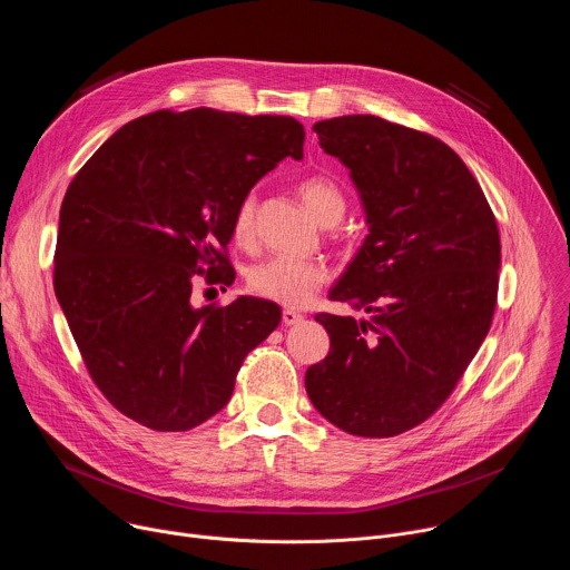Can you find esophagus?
<instances>
[{"label":"esophagus","mask_w":570,"mask_h":570,"mask_svg":"<svg viewBox=\"0 0 570 570\" xmlns=\"http://www.w3.org/2000/svg\"><path fill=\"white\" fill-rule=\"evenodd\" d=\"M304 320V315L299 311H293V308H284L282 311V322L284 327H293V324H299Z\"/></svg>","instance_id":"esophagus-1"}]
</instances>
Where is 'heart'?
<instances>
[{
  "mask_svg": "<svg viewBox=\"0 0 570 570\" xmlns=\"http://www.w3.org/2000/svg\"><path fill=\"white\" fill-rule=\"evenodd\" d=\"M297 194L313 218L322 225H336L347 209L343 189L324 176H308L297 185ZM229 234L236 246H250L255 238V196H243L229 223ZM330 279V268L317 259L275 257L248 273V288L262 299L282 306H304Z\"/></svg>",
  "mask_w": 570,
  "mask_h": 570,
  "instance_id": "heart-1",
  "label": "heart"
}]
</instances>
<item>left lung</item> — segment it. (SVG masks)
Here are the masks:
<instances>
[{
    "instance_id": "1",
    "label": "left lung",
    "mask_w": 570,
    "mask_h": 570,
    "mask_svg": "<svg viewBox=\"0 0 570 570\" xmlns=\"http://www.w3.org/2000/svg\"><path fill=\"white\" fill-rule=\"evenodd\" d=\"M361 194L370 234L330 299L370 313H317L332 347L306 370L317 413L358 438H394L451 396L492 327L501 236L460 155L374 115L313 126Z\"/></svg>"
}]
</instances>
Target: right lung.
<instances>
[{
    "instance_id": "1",
    "label": "right lung",
    "mask_w": 570,
    "mask_h": 570,
    "mask_svg": "<svg viewBox=\"0 0 570 570\" xmlns=\"http://www.w3.org/2000/svg\"><path fill=\"white\" fill-rule=\"evenodd\" d=\"M293 117L157 110L119 128L67 187L53 291L83 363L115 409L153 431H189L229 401L246 356L277 330V304L240 295L196 308L191 288L229 284V223L284 157Z\"/></svg>"
}]
</instances>
